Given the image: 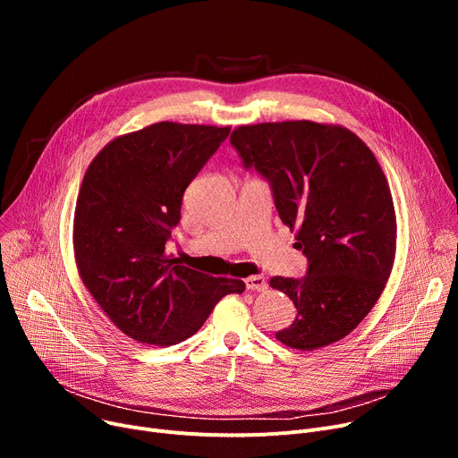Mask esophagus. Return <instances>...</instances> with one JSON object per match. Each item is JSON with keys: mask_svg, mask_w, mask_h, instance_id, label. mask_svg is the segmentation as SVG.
I'll list each match as a JSON object with an SVG mask.
<instances>
[{"mask_svg": "<svg viewBox=\"0 0 458 458\" xmlns=\"http://www.w3.org/2000/svg\"><path fill=\"white\" fill-rule=\"evenodd\" d=\"M245 285H247V290H250V292H266L267 290V280L263 275H252L245 280Z\"/></svg>", "mask_w": 458, "mask_h": 458, "instance_id": "34e87169", "label": "esophagus"}]
</instances>
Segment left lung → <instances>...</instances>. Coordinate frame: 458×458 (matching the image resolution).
Instances as JSON below:
<instances>
[{"mask_svg":"<svg viewBox=\"0 0 458 458\" xmlns=\"http://www.w3.org/2000/svg\"><path fill=\"white\" fill-rule=\"evenodd\" d=\"M243 168L271 187L284 225L299 226L306 276L271 278L297 308L276 338L293 349L330 345L358 327L380 297L395 258L390 185L352 131L310 120L237 128Z\"/></svg>","mask_w":458,"mask_h":458,"instance_id":"8db88e82","label":"left lung"}]
</instances>
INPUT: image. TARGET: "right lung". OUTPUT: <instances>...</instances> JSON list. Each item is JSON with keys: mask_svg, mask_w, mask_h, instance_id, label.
Masks as SVG:
<instances>
[{"mask_svg": "<svg viewBox=\"0 0 458 458\" xmlns=\"http://www.w3.org/2000/svg\"><path fill=\"white\" fill-rule=\"evenodd\" d=\"M230 128L159 123L111 140L89 165L74 215L83 284L130 338L174 345L245 282L215 278L165 254L182 199Z\"/></svg>", "mask_w": 458, "mask_h": 458, "instance_id": "obj_1", "label": "right lung"}]
</instances>
